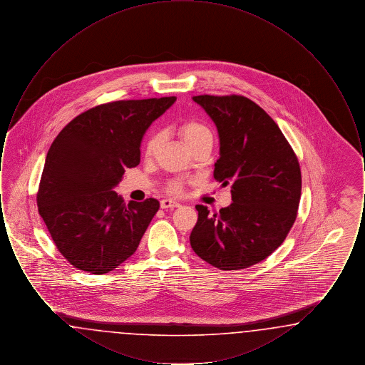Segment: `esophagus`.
I'll use <instances>...</instances> for the list:
<instances>
[{
	"label": "esophagus",
	"instance_id": "esophagus-1",
	"mask_svg": "<svg viewBox=\"0 0 365 365\" xmlns=\"http://www.w3.org/2000/svg\"><path fill=\"white\" fill-rule=\"evenodd\" d=\"M160 205H161V208L163 209L178 208V207H179V202H176V201H173V200H168V198H165V200H161Z\"/></svg>",
	"mask_w": 365,
	"mask_h": 365
}]
</instances>
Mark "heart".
I'll return each instance as SVG.
<instances>
[{
  "label": "heart",
  "mask_w": 365,
  "mask_h": 365,
  "mask_svg": "<svg viewBox=\"0 0 365 365\" xmlns=\"http://www.w3.org/2000/svg\"><path fill=\"white\" fill-rule=\"evenodd\" d=\"M179 135L185 140V143L191 148L195 143L204 140V139L212 138V133L208 127L204 123L198 122V120H189V122L182 123L178 128ZM158 143H160V137L157 133H152L148 139L145 140V146H143V153L148 158L156 155L157 149H158ZM183 185L180 180H174L170 183L168 190L174 194L182 192Z\"/></svg>",
  "instance_id": "heart-1"
}]
</instances>
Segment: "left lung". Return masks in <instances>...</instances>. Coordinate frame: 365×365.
<instances>
[{
  "mask_svg": "<svg viewBox=\"0 0 365 365\" xmlns=\"http://www.w3.org/2000/svg\"><path fill=\"white\" fill-rule=\"evenodd\" d=\"M215 122L220 157L213 176L231 185L230 207L209 213L197 205L190 245L198 257L222 271L249 268L286 240L301 198V170L278 124L243 96H195Z\"/></svg>",
  "mask_w": 365,
  "mask_h": 365,
  "instance_id": "8db88e82",
  "label": "left lung"
}]
</instances>
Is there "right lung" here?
<instances>
[{
  "label": "right lung",
  "instance_id": "obj_1",
  "mask_svg": "<svg viewBox=\"0 0 365 365\" xmlns=\"http://www.w3.org/2000/svg\"><path fill=\"white\" fill-rule=\"evenodd\" d=\"M176 97L101 104L53 140L36 205L53 242L81 271L108 274L131 257L160 208L155 198L124 204L113 189L140 161V140Z\"/></svg>",
  "mask_w": 365,
  "mask_h": 365
}]
</instances>
